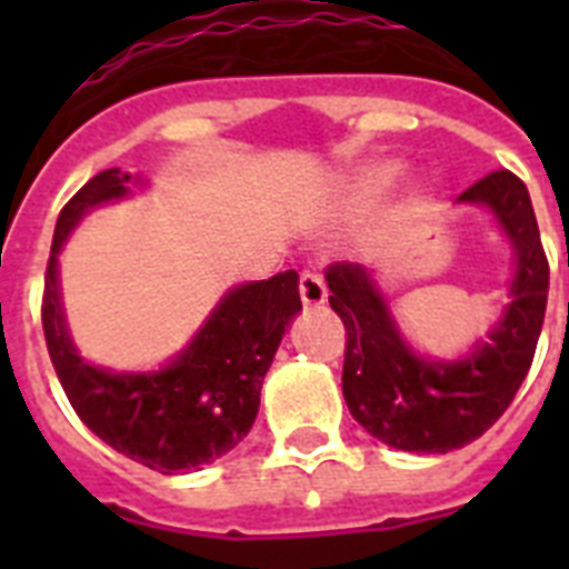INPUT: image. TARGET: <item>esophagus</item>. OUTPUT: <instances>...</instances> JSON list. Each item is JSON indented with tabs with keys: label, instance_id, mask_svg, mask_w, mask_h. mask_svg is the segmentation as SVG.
Instances as JSON below:
<instances>
[{
	"label": "esophagus",
	"instance_id": "34e87169",
	"mask_svg": "<svg viewBox=\"0 0 569 569\" xmlns=\"http://www.w3.org/2000/svg\"><path fill=\"white\" fill-rule=\"evenodd\" d=\"M298 292H301V301L307 310L321 307V303L328 301V286H325L319 271H310V268L301 271V277H298Z\"/></svg>",
	"mask_w": 569,
	"mask_h": 569
}]
</instances>
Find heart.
<instances>
[{"mask_svg":"<svg viewBox=\"0 0 569 569\" xmlns=\"http://www.w3.org/2000/svg\"><path fill=\"white\" fill-rule=\"evenodd\" d=\"M392 177H396V164H380V168H375V171L366 177L363 186L369 191H378V189H383V186H387Z\"/></svg>","mask_w":569,"mask_h":569,"instance_id":"b5f03b06","label":"heart"}]
</instances>
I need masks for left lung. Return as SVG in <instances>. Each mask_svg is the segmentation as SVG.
Here are the masks:
<instances>
[{"instance_id": "8db88e82", "label": "left lung", "mask_w": 569, "mask_h": 569, "mask_svg": "<svg viewBox=\"0 0 569 569\" xmlns=\"http://www.w3.org/2000/svg\"><path fill=\"white\" fill-rule=\"evenodd\" d=\"M458 200L490 206L517 250L513 301L476 355L428 363L398 337L372 274L357 262L325 268L330 307L346 325L342 396L366 431L392 449L446 455L478 440L517 396L538 348L549 292V262L526 182L493 171Z\"/></svg>"}]
</instances>
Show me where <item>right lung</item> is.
Wrapping results in <instances>:
<instances>
[{
	"label": "right lung",
	"instance_id": "obj_1",
	"mask_svg": "<svg viewBox=\"0 0 569 569\" xmlns=\"http://www.w3.org/2000/svg\"><path fill=\"white\" fill-rule=\"evenodd\" d=\"M132 173H97L58 214L40 321L49 360L70 405L102 442L144 467L173 476L212 463L250 431L259 389L289 321L301 310L298 274H280L232 289L189 351L153 375H111L76 355L58 301V250L88 209L123 197Z\"/></svg>",
	"mask_w": 569,
	"mask_h": 569
}]
</instances>
